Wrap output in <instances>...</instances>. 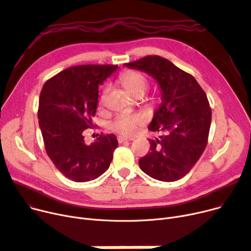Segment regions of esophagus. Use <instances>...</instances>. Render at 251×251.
Returning <instances> with one entry per match:
<instances>
[{
  "mask_svg": "<svg viewBox=\"0 0 251 251\" xmlns=\"http://www.w3.org/2000/svg\"><path fill=\"white\" fill-rule=\"evenodd\" d=\"M117 139H118V143L119 144H123V143H125V141L133 140V138H126V137H123V136H118Z\"/></svg>",
  "mask_w": 251,
  "mask_h": 251,
  "instance_id": "obj_1",
  "label": "esophagus"
}]
</instances>
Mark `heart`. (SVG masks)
<instances>
[{"instance_id": "b5f03b06", "label": "heart", "mask_w": 251, "mask_h": 251, "mask_svg": "<svg viewBox=\"0 0 251 251\" xmlns=\"http://www.w3.org/2000/svg\"><path fill=\"white\" fill-rule=\"evenodd\" d=\"M120 84L130 95L145 94L149 82L146 75L137 71L129 70L124 72L119 78ZM145 124V118L139 114H120L108 123V128L117 134L132 136Z\"/></svg>"}]
</instances>
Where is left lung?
Returning a JSON list of instances; mask_svg holds the SVG:
<instances>
[{"mask_svg": "<svg viewBox=\"0 0 251 251\" xmlns=\"http://www.w3.org/2000/svg\"><path fill=\"white\" fill-rule=\"evenodd\" d=\"M125 67L151 75L162 91V103L149 126L161 135L149 139L151 151L139 159V167L155 179L178 180L197 163L208 141L211 108L206 93L191 74L158 55Z\"/></svg>", "mask_w": 251, "mask_h": 251, "instance_id": "obj_1", "label": "left lung"}]
</instances>
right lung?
<instances>
[{
    "instance_id": "obj_1",
    "label": "right lung",
    "mask_w": 251,
    "mask_h": 251,
    "mask_svg": "<svg viewBox=\"0 0 251 251\" xmlns=\"http://www.w3.org/2000/svg\"><path fill=\"white\" fill-rule=\"evenodd\" d=\"M118 68L115 64H82L46 81L39 99L38 118L48 157L65 177L89 181L110 167L118 140L101 134L90 146L83 132L92 126L99 85Z\"/></svg>"
}]
</instances>
